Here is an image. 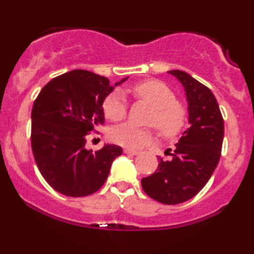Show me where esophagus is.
<instances>
[{
	"instance_id": "esophagus-1",
	"label": "esophagus",
	"mask_w": 254,
	"mask_h": 254,
	"mask_svg": "<svg viewBox=\"0 0 254 254\" xmlns=\"http://www.w3.org/2000/svg\"><path fill=\"white\" fill-rule=\"evenodd\" d=\"M125 154H129V155H137L139 153L138 150H133V149H124Z\"/></svg>"
}]
</instances>
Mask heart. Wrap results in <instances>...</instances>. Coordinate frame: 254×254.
<instances>
[{"mask_svg": "<svg viewBox=\"0 0 254 254\" xmlns=\"http://www.w3.org/2000/svg\"><path fill=\"white\" fill-rule=\"evenodd\" d=\"M132 93L154 107L149 124L155 125L165 136L173 137L183 130L186 122V111L182 105L177 103L176 94L170 87L160 81L148 80L136 84L132 88ZM103 107L105 116L110 121L118 122L127 115V99L123 93L115 90L105 99ZM153 136V130L130 123L121 124L110 131L111 141L130 149L148 144Z\"/></svg>", "mask_w": 254, "mask_h": 254, "instance_id": "obj_1", "label": "heart"}]
</instances>
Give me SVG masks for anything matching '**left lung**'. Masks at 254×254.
<instances>
[{"mask_svg": "<svg viewBox=\"0 0 254 254\" xmlns=\"http://www.w3.org/2000/svg\"><path fill=\"white\" fill-rule=\"evenodd\" d=\"M185 89L190 127L176 144L172 159H160L155 173L141 180L150 198L179 204L194 197L209 182L220 161L224 135L223 118L212 92L188 72L168 71Z\"/></svg>", "mask_w": 254, "mask_h": 254, "instance_id": "obj_1", "label": "left lung"}]
</instances>
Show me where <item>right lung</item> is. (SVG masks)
Returning a JSON list of instances; mask_svg holds the SVG:
<instances>
[{
  "mask_svg": "<svg viewBox=\"0 0 254 254\" xmlns=\"http://www.w3.org/2000/svg\"><path fill=\"white\" fill-rule=\"evenodd\" d=\"M115 87L109 78L76 69L52 78L34 101L31 129L34 160L44 179L64 196L97 192L106 182L113 160L123 153L115 144H105L97 151L84 147L90 131L104 124L103 104Z\"/></svg>",
  "mask_w": 254,
  "mask_h": 254,
  "instance_id": "1",
  "label": "right lung"
}]
</instances>
